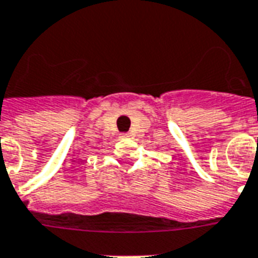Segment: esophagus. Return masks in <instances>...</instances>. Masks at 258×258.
<instances>
[{
  "mask_svg": "<svg viewBox=\"0 0 258 258\" xmlns=\"http://www.w3.org/2000/svg\"><path fill=\"white\" fill-rule=\"evenodd\" d=\"M128 137H130L128 134H120L121 139H127V138H128Z\"/></svg>",
  "mask_w": 258,
  "mask_h": 258,
  "instance_id": "34e87169",
  "label": "esophagus"
}]
</instances>
